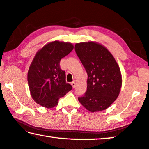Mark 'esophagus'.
Segmentation results:
<instances>
[{
	"instance_id": "34e87169",
	"label": "esophagus",
	"mask_w": 149,
	"mask_h": 149,
	"mask_svg": "<svg viewBox=\"0 0 149 149\" xmlns=\"http://www.w3.org/2000/svg\"><path fill=\"white\" fill-rule=\"evenodd\" d=\"M77 80H74V81L73 82H72V87H74V88H75V86H76V84H77Z\"/></svg>"
}]
</instances>
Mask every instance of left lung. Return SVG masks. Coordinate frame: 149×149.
I'll list each match as a JSON object with an SVG mask.
<instances>
[{
    "label": "left lung",
    "mask_w": 149,
    "mask_h": 149,
    "mask_svg": "<svg viewBox=\"0 0 149 149\" xmlns=\"http://www.w3.org/2000/svg\"><path fill=\"white\" fill-rule=\"evenodd\" d=\"M75 50L87 74V91L78 100L91 112L105 110L121 91V70L108 49L94 42L75 45Z\"/></svg>",
    "instance_id": "obj_1"
}]
</instances>
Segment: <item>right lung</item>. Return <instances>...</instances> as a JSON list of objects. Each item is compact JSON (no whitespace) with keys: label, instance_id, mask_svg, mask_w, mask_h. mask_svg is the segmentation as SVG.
Instances as JSON below:
<instances>
[{"label":"right lung","instance_id":"obj_1","mask_svg":"<svg viewBox=\"0 0 149 149\" xmlns=\"http://www.w3.org/2000/svg\"><path fill=\"white\" fill-rule=\"evenodd\" d=\"M73 49L72 44L54 41L36 54L28 70V83L32 97L38 104L46 108L55 107L59 99L72 90L60 62Z\"/></svg>","mask_w":149,"mask_h":149}]
</instances>
